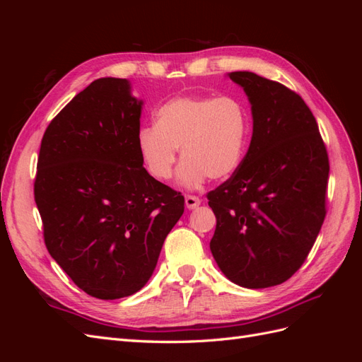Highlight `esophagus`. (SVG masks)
I'll use <instances>...</instances> for the list:
<instances>
[{
  "instance_id": "1",
  "label": "esophagus",
  "mask_w": 362,
  "mask_h": 362,
  "mask_svg": "<svg viewBox=\"0 0 362 362\" xmlns=\"http://www.w3.org/2000/svg\"><path fill=\"white\" fill-rule=\"evenodd\" d=\"M199 205H201V199L198 196H190V194L185 196V206H187L189 210H194V208H198Z\"/></svg>"
}]
</instances>
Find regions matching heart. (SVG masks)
I'll use <instances>...</instances> for the list:
<instances>
[{"label": "heart", "instance_id": "1", "mask_svg": "<svg viewBox=\"0 0 362 362\" xmlns=\"http://www.w3.org/2000/svg\"><path fill=\"white\" fill-rule=\"evenodd\" d=\"M249 115L234 96H180L156 112V125L144 127L136 144L145 169L157 180L170 178L181 148L178 181L196 189L210 177L225 180L242 164Z\"/></svg>", "mask_w": 362, "mask_h": 362}]
</instances>
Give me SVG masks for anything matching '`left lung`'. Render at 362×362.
Returning a JSON list of instances; mask_svg holds the SVG:
<instances>
[{"mask_svg":"<svg viewBox=\"0 0 362 362\" xmlns=\"http://www.w3.org/2000/svg\"><path fill=\"white\" fill-rule=\"evenodd\" d=\"M228 78L247 96L252 139L233 177L208 193L217 218L210 249L229 281L267 288L299 270L320 233L329 160L298 93L247 71Z\"/></svg>","mask_w":362,"mask_h":362,"instance_id":"8db88e82","label":"left lung"}]
</instances>
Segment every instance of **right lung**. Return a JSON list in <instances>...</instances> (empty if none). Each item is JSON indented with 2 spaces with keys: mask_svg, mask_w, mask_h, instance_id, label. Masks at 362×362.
<instances>
[{
  "mask_svg": "<svg viewBox=\"0 0 362 362\" xmlns=\"http://www.w3.org/2000/svg\"><path fill=\"white\" fill-rule=\"evenodd\" d=\"M141 107L127 78L95 80L40 145L35 199L47 249L75 286L103 300L145 287L184 213L181 193L140 160Z\"/></svg>",
  "mask_w": 362,
  "mask_h": 362,
  "instance_id": "1",
  "label": "right lung"
}]
</instances>
